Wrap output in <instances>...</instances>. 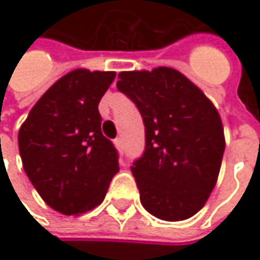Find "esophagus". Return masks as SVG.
<instances>
[{
    "instance_id": "34e87169",
    "label": "esophagus",
    "mask_w": 260,
    "mask_h": 260,
    "mask_svg": "<svg viewBox=\"0 0 260 260\" xmlns=\"http://www.w3.org/2000/svg\"><path fill=\"white\" fill-rule=\"evenodd\" d=\"M114 146H116V149H117L119 152H122V147H123V141H122V138H116V140H114Z\"/></svg>"
}]
</instances>
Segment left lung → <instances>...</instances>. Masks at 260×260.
Returning <instances> with one entry per match:
<instances>
[{
	"label": "left lung",
	"mask_w": 260,
	"mask_h": 260,
	"mask_svg": "<svg viewBox=\"0 0 260 260\" xmlns=\"http://www.w3.org/2000/svg\"><path fill=\"white\" fill-rule=\"evenodd\" d=\"M117 88L138 107L146 149L131 170L141 205L159 220L182 221L208 202L221 167L224 129L212 101L179 71L120 72Z\"/></svg>",
	"instance_id": "1"
}]
</instances>
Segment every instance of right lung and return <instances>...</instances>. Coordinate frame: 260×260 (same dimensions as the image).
<instances>
[{"mask_svg": "<svg viewBox=\"0 0 260 260\" xmlns=\"http://www.w3.org/2000/svg\"><path fill=\"white\" fill-rule=\"evenodd\" d=\"M116 72L75 69L31 108L18 134L28 179L54 211L81 215L105 199L119 172L117 152L102 135L98 105Z\"/></svg>", "mask_w": 260, "mask_h": 260, "instance_id": "1", "label": "right lung"}]
</instances>
